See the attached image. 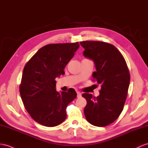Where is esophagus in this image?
<instances>
[{
	"label": "esophagus",
	"mask_w": 148,
	"mask_h": 148,
	"mask_svg": "<svg viewBox=\"0 0 148 148\" xmlns=\"http://www.w3.org/2000/svg\"><path fill=\"white\" fill-rule=\"evenodd\" d=\"M77 97H80L82 96V93L80 92L77 91Z\"/></svg>",
	"instance_id": "esophagus-1"
}]
</instances>
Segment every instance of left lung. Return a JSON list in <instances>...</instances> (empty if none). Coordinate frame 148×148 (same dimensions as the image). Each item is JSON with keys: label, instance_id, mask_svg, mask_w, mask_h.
I'll return each instance as SVG.
<instances>
[{"label": "left lung", "instance_id": "left-lung-1", "mask_svg": "<svg viewBox=\"0 0 148 148\" xmlns=\"http://www.w3.org/2000/svg\"><path fill=\"white\" fill-rule=\"evenodd\" d=\"M80 45L85 48L84 55L95 63L93 80L101 86L98 97L82 94L87 102L85 116L91 124L104 127L116 121L123 110L130 73L124 56L114 45L97 41H81Z\"/></svg>", "mask_w": 148, "mask_h": 148}]
</instances>
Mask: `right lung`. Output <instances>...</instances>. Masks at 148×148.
<instances>
[{
    "label": "right lung",
    "instance_id": "1",
    "mask_svg": "<svg viewBox=\"0 0 148 148\" xmlns=\"http://www.w3.org/2000/svg\"><path fill=\"white\" fill-rule=\"evenodd\" d=\"M79 46L78 42L47 45L25 65L19 92L24 107L38 123L54 127L65 120L66 107L77 93L73 88L56 92L55 78L64 74V67Z\"/></svg>",
    "mask_w": 148,
    "mask_h": 148
}]
</instances>
